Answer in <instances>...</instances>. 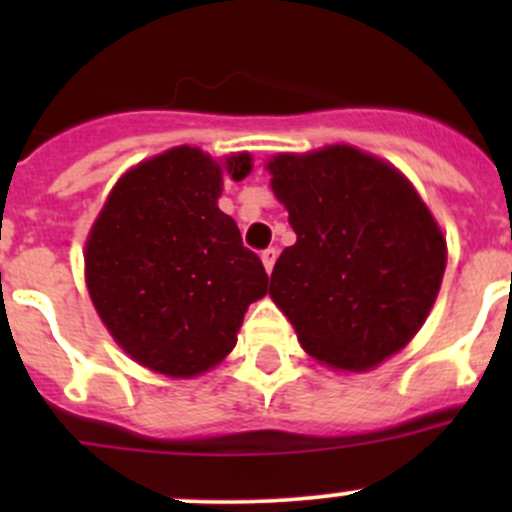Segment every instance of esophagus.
I'll use <instances>...</instances> for the list:
<instances>
[{
    "label": "esophagus",
    "mask_w": 512,
    "mask_h": 512,
    "mask_svg": "<svg viewBox=\"0 0 512 512\" xmlns=\"http://www.w3.org/2000/svg\"><path fill=\"white\" fill-rule=\"evenodd\" d=\"M262 265H265V272L267 275H272V270H275V260H277V250L275 247H267L265 252H262Z\"/></svg>",
    "instance_id": "34e87169"
}]
</instances>
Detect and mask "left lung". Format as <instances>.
I'll return each mask as SVG.
<instances>
[{
    "instance_id": "1",
    "label": "left lung",
    "mask_w": 512,
    "mask_h": 512,
    "mask_svg": "<svg viewBox=\"0 0 512 512\" xmlns=\"http://www.w3.org/2000/svg\"><path fill=\"white\" fill-rule=\"evenodd\" d=\"M297 242L270 277V299L302 349L344 374L409 347L446 272L441 225L389 160L349 143L277 153L265 163Z\"/></svg>"
}]
</instances>
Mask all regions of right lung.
<instances>
[{
    "label": "right lung",
    "mask_w": 512,
    "mask_h": 512,
    "mask_svg": "<svg viewBox=\"0 0 512 512\" xmlns=\"http://www.w3.org/2000/svg\"><path fill=\"white\" fill-rule=\"evenodd\" d=\"M250 170L247 151L213 158L175 146L128 168L108 193L86 235L84 277L103 327L136 364L195 379L235 349L267 275L218 198L225 178Z\"/></svg>",
    "instance_id": "obj_1"
}]
</instances>
